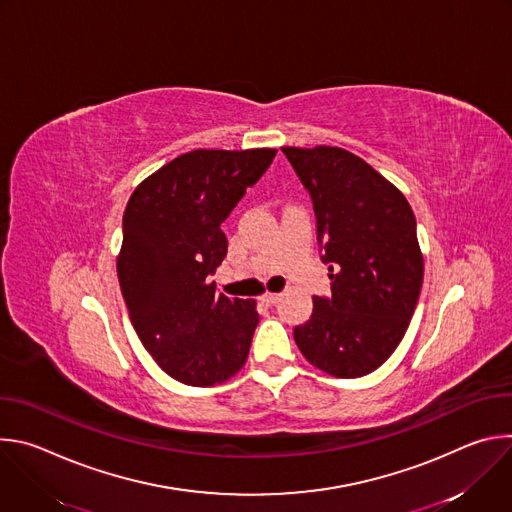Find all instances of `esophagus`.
<instances>
[{
  "instance_id": "esophagus-1",
  "label": "esophagus",
  "mask_w": 512,
  "mask_h": 512,
  "mask_svg": "<svg viewBox=\"0 0 512 512\" xmlns=\"http://www.w3.org/2000/svg\"><path fill=\"white\" fill-rule=\"evenodd\" d=\"M279 298H281V294H271V291H267V294L261 296V302L267 304V306H273V304L279 302Z\"/></svg>"
}]
</instances>
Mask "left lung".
<instances>
[{
  "label": "left lung",
  "mask_w": 512,
  "mask_h": 512,
  "mask_svg": "<svg viewBox=\"0 0 512 512\" xmlns=\"http://www.w3.org/2000/svg\"><path fill=\"white\" fill-rule=\"evenodd\" d=\"M310 192L332 296L294 328L316 369L356 379L395 352L415 312L423 255L407 198L358 156L330 145L281 148Z\"/></svg>",
  "instance_id": "8db88e82"
}]
</instances>
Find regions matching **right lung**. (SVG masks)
Here are the masks:
<instances>
[{
    "instance_id": "obj_1",
    "label": "right lung",
    "mask_w": 512,
    "mask_h": 512,
    "mask_svg": "<svg viewBox=\"0 0 512 512\" xmlns=\"http://www.w3.org/2000/svg\"><path fill=\"white\" fill-rule=\"evenodd\" d=\"M277 150H194L162 166L123 212L117 275L131 324L160 369L190 387L237 375L259 324L255 300L216 294L221 225Z\"/></svg>"
}]
</instances>
